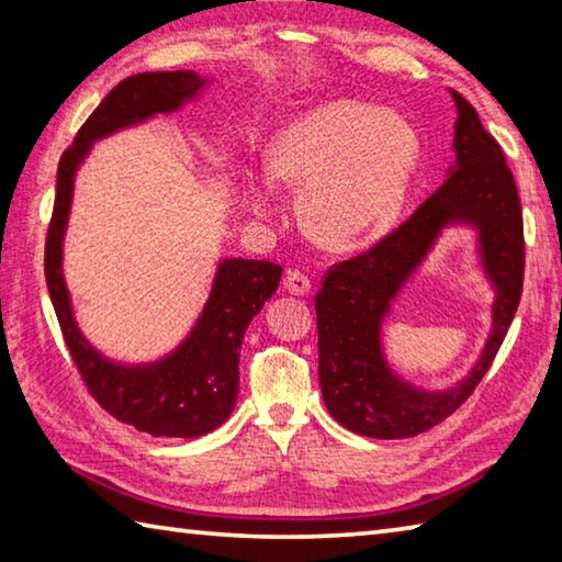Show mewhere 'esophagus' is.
I'll return each mask as SVG.
<instances>
[{"instance_id":"1","label":"esophagus","mask_w":562,"mask_h":562,"mask_svg":"<svg viewBox=\"0 0 562 562\" xmlns=\"http://www.w3.org/2000/svg\"><path fill=\"white\" fill-rule=\"evenodd\" d=\"M284 290L290 294H307L312 290V280L302 270H288V274H284Z\"/></svg>"}]
</instances>
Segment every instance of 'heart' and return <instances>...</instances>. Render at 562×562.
<instances>
[{"label":"heart","mask_w":562,"mask_h":562,"mask_svg":"<svg viewBox=\"0 0 562 562\" xmlns=\"http://www.w3.org/2000/svg\"><path fill=\"white\" fill-rule=\"evenodd\" d=\"M420 137L403 115L361 100H331L290 122L270 147L272 177L300 191L316 240L359 248L395 226L411 196ZM252 211L280 213L272 179L250 183Z\"/></svg>","instance_id":"obj_1"}]
</instances>
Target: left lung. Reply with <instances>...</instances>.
Segmentation results:
<instances>
[{
    "instance_id": "left-lung-1",
    "label": "left lung",
    "mask_w": 562,
    "mask_h": 562,
    "mask_svg": "<svg viewBox=\"0 0 562 562\" xmlns=\"http://www.w3.org/2000/svg\"><path fill=\"white\" fill-rule=\"evenodd\" d=\"M452 98L459 110L452 175L369 250L334 262L314 297L324 403L336 423L379 440L430 430L474 393L502 349L524 292V213L514 175L476 110L454 90ZM454 220L480 228L485 267L497 288L495 329L483 359L462 384L445 394H425L403 384L384 366L380 319L436 233Z\"/></svg>"
}]
</instances>
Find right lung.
Listing matches in <instances>:
<instances>
[{"instance_id":"1","label":"right lung","mask_w":562,"mask_h":562,"mask_svg":"<svg viewBox=\"0 0 562 562\" xmlns=\"http://www.w3.org/2000/svg\"><path fill=\"white\" fill-rule=\"evenodd\" d=\"M203 86L189 70L139 74L117 83L78 130L58 161L54 213L48 221L44 272L50 302L74 359L95 403L115 420L155 437H199L226 420L238 397L240 344L252 316L278 290L282 265L270 260H223L196 329L169 359L125 369L105 361L83 336L70 314L60 274V240L68 221L74 175L90 142L132 122L177 110Z\"/></svg>"}]
</instances>
